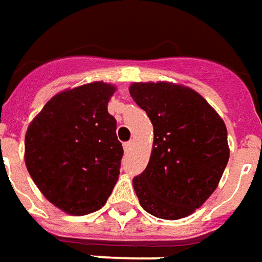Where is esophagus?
I'll return each instance as SVG.
<instances>
[{"label":"esophagus","mask_w":262,"mask_h":262,"mask_svg":"<svg viewBox=\"0 0 262 262\" xmlns=\"http://www.w3.org/2000/svg\"><path fill=\"white\" fill-rule=\"evenodd\" d=\"M132 147H133V142H127L123 144V148H125V151L127 153V151H130Z\"/></svg>","instance_id":"obj_1"}]
</instances>
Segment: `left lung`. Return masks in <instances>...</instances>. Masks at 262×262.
Here are the masks:
<instances>
[{
	"label": "left lung",
	"mask_w": 262,
	"mask_h": 262,
	"mask_svg": "<svg viewBox=\"0 0 262 262\" xmlns=\"http://www.w3.org/2000/svg\"><path fill=\"white\" fill-rule=\"evenodd\" d=\"M129 92L154 129L147 167L133 178L139 202L160 219L187 217L214 192L227 165L225 122L202 95L180 84L133 82Z\"/></svg>",
	"instance_id": "obj_1"
}]
</instances>
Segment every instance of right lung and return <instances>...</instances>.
Returning a JSON list of instances; mask_svg holds the SVG:
<instances>
[{"mask_svg":"<svg viewBox=\"0 0 262 262\" xmlns=\"http://www.w3.org/2000/svg\"><path fill=\"white\" fill-rule=\"evenodd\" d=\"M115 91L102 81L61 91L28 126L26 168L45 198L66 213L99 210L118 181L123 147L108 112Z\"/></svg>","mask_w":262,"mask_h":262,"instance_id":"obj_1","label":"right lung"}]
</instances>
